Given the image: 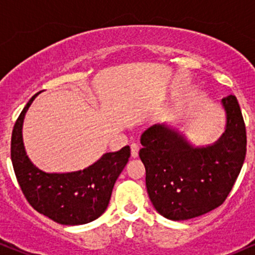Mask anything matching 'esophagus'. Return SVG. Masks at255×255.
<instances>
[{"mask_svg": "<svg viewBox=\"0 0 255 255\" xmlns=\"http://www.w3.org/2000/svg\"><path fill=\"white\" fill-rule=\"evenodd\" d=\"M139 150H140L139 145H137V144H131V145H130V153H131V157L136 158L137 154H139Z\"/></svg>", "mask_w": 255, "mask_h": 255, "instance_id": "esophagus-1", "label": "esophagus"}]
</instances>
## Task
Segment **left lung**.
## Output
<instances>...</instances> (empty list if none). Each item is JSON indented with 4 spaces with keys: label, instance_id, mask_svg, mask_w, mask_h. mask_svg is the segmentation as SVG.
Returning a JSON list of instances; mask_svg holds the SVG:
<instances>
[{
    "label": "left lung",
    "instance_id": "1",
    "mask_svg": "<svg viewBox=\"0 0 255 255\" xmlns=\"http://www.w3.org/2000/svg\"><path fill=\"white\" fill-rule=\"evenodd\" d=\"M227 129L216 144L193 147L175 130L152 126L142 133L139 156L154 209L171 221L199 217L221 206L244 165L247 136L238 99H222Z\"/></svg>",
    "mask_w": 255,
    "mask_h": 255
}]
</instances>
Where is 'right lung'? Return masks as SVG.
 Here are the masks:
<instances>
[{"label": "right lung", "instance_id": "1", "mask_svg": "<svg viewBox=\"0 0 255 255\" xmlns=\"http://www.w3.org/2000/svg\"><path fill=\"white\" fill-rule=\"evenodd\" d=\"M36 93L17 118L11 133L10 158L22 194L28 204L63 225L86 224L103 215L114 184L130 157L129 146L105 153L95 164L68 174H46L26 156L22 144V121Z\"/></svg>", "mask_w": 255, "mask_h": 255}]
</instances>
